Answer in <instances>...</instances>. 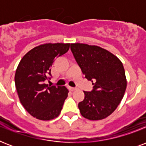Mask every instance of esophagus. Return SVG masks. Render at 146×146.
<instances>
[{
  "label": "esophagus",
  "instance_id": "34e87169",
  "mask_svg": "<svg viewBox=\"0 0 146 146\" xmlns=\"http://www.w3.org/2000/svg\"><path fill=\"white\" fill-rule=\"evenodd\" d=\"M69 89H70V90L71 92H73V91H75L76 90V88H73V87H69Z\"/></svg>",
  "mask_w": 146,
  "mask_h": 146
}]
</instances>
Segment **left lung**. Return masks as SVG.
I'll return each mask as SVG.
<instances>
[{
	"label": "left lung",
	"mask_w": 146,
	"mask_h": 146,
	"mask_svg": "<svg viewBox=\"0 0 146 146\" xmlns=\"http://www.w3.org/2000/svg\"><path fill=\"white\" fill-rule=\"evenodd\" d=\"M71 51L85 78L93 85L85 92L84 100L78 107L82 117L91 120H102L117 108L127 88L122 62L108 50L96 45L75 43Z\"/></svg>",
	"instance_id": "left-lung-1"
}]
</instances>
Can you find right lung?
I'll return each mask as SVG.
<instances>
[{
	"mask_svg": "<svg viewBox=\"0 0 146 146\" xmlns=\"http://www.w3.org/2000/svg\"><path fill=\"white\" fill-rule=\"evenodd\" d=\"M70 44H41L30 50L19 62L15 73V85L19 101L34 117L50 120L58 117L68 96L65 86H48L50 66L55 58L68 51Z\"/></svg>",
	"mask_w": 146,
	"mask_h": 146,
	"instance_id": "add662e5",
	"label": "right lung"
}]
</instances>
